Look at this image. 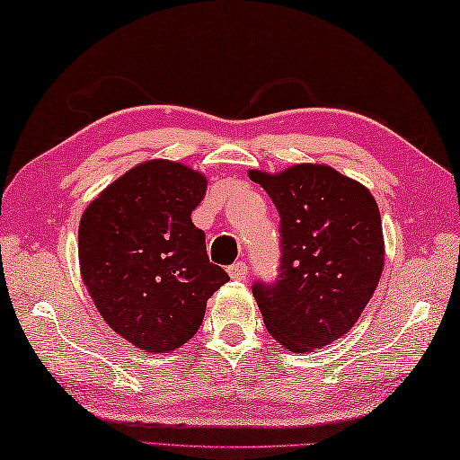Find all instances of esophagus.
Listing matches in <instances>:
<instances>
[{
    "label": "esophagus",
    "instance_id": "1",
    "mask_svg": "<svg viewBox=\"0 0 460 460\" xmlns=\"http://www.w3.org/2000/svg\"><path fill=\"white\" fill-rule=\"evenodd\" d=\"M228 275H230V279H234V280H244L246 275H248L246 262H234V264H232V267L228 269Z\"/></svg>",
    "mask_w": 460,
    "mask_h": 460
}]
</instances>
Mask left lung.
<instances>
[{"instance_id": "obj_1", "label": "left lung", "mask_w": 460, "mask_h": 460, "mask_svg": "<svg viewBox=\"0 0 460 460\" xmlns=\"http://www.w3.org/2000/svg\"><path fill=\"white\" fill-rule=\"evenodd\" d=\"M248 175L280 216L279 277L252 285L264 327L291 351L333 343L356 325L382 277L384 234L374 196L329 165Z\"/></svg>"}]
</instances>
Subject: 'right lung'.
Masks as SVG:
<instances>
[{
	"label": "right lung",
	"mask_w": 460,
	"mask_h": 460,
	"mask_svg": "<svg viewBox=\"0 0 460 460\" xmlns=\"http://www.w3.org/2000/svg\"><path fill=\"white\" fill-rule=\"evenodd\" d=\"M208 180L175 161L128 169L84 209L78 226L83 280L107 325L151 353L190 341L206 303L230 277L209 262L191 212Z\"/></svg>",
	"instance_id": "obj_1"
}]
</instances>
